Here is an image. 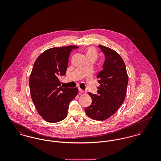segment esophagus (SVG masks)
Here are the masks:
<instances>
[{"label":"esophagus","instance_id":"1","mask_svg":"<svg viewBox=\"0 0 161 161\" xmlns=\"http://www.w3.org/2000/svg\"><path fill=\"white\" fill-rule=\"evenodd\" d=\"M79 92H81V93H85V91H84L82 90V89H81L80 88H79Z\"/></svg>","mask_w":161,"mask_h":161}]
</instances>
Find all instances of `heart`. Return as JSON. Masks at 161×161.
Segmentation results:
<instances>
[{
	"mask_svg": "<svg viewBox=\"0 0 161 161\" xmlns=\"http://www.w3.org/2000/svg\"><path fill=\"white\" fill-rule=\"evenodd\" d=\"M97 55V53L96 49L93 47H90L87 49V53H86V56H89V55Z\"/></svg>",
	"mask_w": 161,
	"mask_h": 161,
	"instance_id": "1",
	"label": "heart"
}]
</instances>
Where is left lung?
<instances>
[{
	"label": "left lung",
	"mask_w": 161,
	"mask_h": 161,
	"mask_svg": "<svg viewBox=\"0 0 161 161\" xmlns=\"http://www.w3.org/2000/svg\"><path fill=\"white\" fill-rule=\"evenodd\" d=\"M105 55L103 69L97 75L100 87L98 94L89 93L92 104L85 108L89 117L103 121L114 115L125 100L129 78L125 64L115 51L100 45Z\"/></svg>",
	"instance_id": "1"
}]
</instances>
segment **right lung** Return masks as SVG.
I'll return each mask as SVG.
<instances>
[{
    "instance_id": "add662e5",
    "label": "right lung",
    "mask_w": 161,
    "mask_h": 161,
    "mask_svg": "<svg viewBox=\"0 0 161 161\" xmlns=\"http://www.w3.org/2000/svg\"><path fill=\"white\" fill-rule=\"evenodd\" d=\"M78 47H53L35 61L29 80L32 100L38 114L48 123H57L68 115L69 104L78 94V87L60 86L59 78L66 74L70 52Z\"/></svg>"
}]
</instances>
